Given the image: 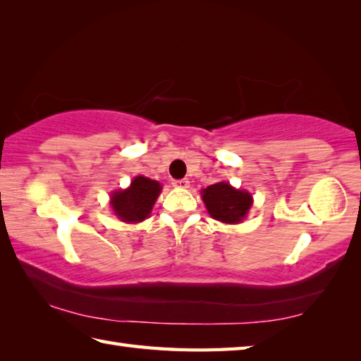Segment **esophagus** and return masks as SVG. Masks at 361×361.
Wrapping results in <instances>:
<instances>
[{"mask_svg":"<svg viewBox=\"0 0 361 361\" xmlns=\"http://www.w3.org/2000/svg\"><path fill=\"white\" fill-rule=\"evenodd\" d=\"M172 185L175 188H181V189H186L189 186V180L188 178H183V180H173Z\"/></svg>","mask_w":361,"mask_h":361,"instance_id":"34e87169","label":"esophagus"}]
</instances>
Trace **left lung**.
I'll return each instance as SVG.
<instances>
[{
    "label": "left lung",
    "instance_id": "1",
    "mask_svg": "<svg viewBox=\"0 0 361 361\" xmlns=\"http://www.w3.org/2000/svg\"><path fill=\"white\" fill-rule=\"evenodd\" d=\"M202 200L209 216L226 224H238L252 205L251 194L245 189H235L226 181L202 189Z\"/></svg>",
    "mask_w": 361,
    "mask_h": 361
}]
</instances>
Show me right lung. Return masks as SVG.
Segmentation results:
<instances>
[{"label": "right lung", "instance_id": "add662e5", "mask_svg": "<svg viewBox=\"0 0 361 361\" xmlns=\"http://www.w3.org/2000/svg\"><path fill=\"white\" fill-rule=\"evenodd\" d=\"M161 189L162 186L158 181L139 175L130 181L128 189L112 192L110 205H112L115 216L123 222L135 224V222H142L148 218L154 202L159 197Z\"/></svg>", "mask_w": 361, "mask_h": 361}]
</instances>
